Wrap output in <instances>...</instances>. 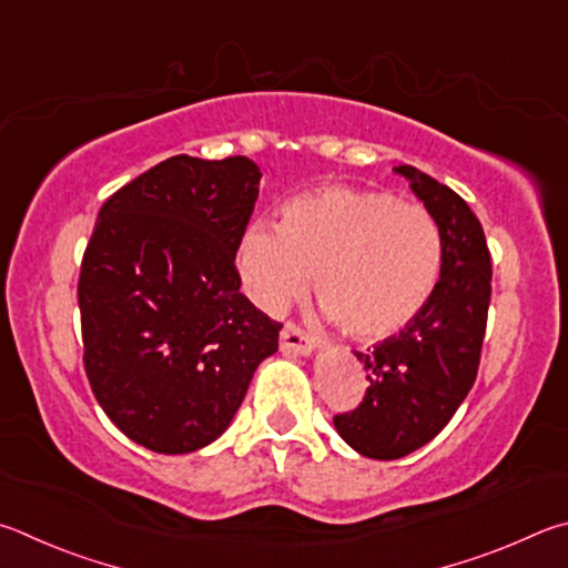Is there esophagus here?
<instances>
[{"label":"esophagus","instance_id":"obj_1","mask_svg":"<svg viewBox=\"0 0 568 568\" xmlns=\"http://www.w3.org/2000/svg\"><path fill=\"white\" fill-rule=\"evenodd\" d=\"M281 347L285 353H295V355H311L317 347V337L307 335L301 325L295 323H285L281 329Z\"/></svg>","mask_w":568,"mask_h":568}]
</instances>
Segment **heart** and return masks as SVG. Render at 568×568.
<instances>
[{
  "instance_id": "heart-1",
  "label": "heart",
  "mask_w": 568,
  "mask_h": 568,
  "mask_svg": "<svg viewBox=\"0 0 568 568\" xmlns=\"http://www.w3.org/2000/svg\"><path fill=\"white\" fill-rule=\"evenodd\" d=\"M241 271L267 313L307 291L357 339L407 327L437 291L442 231L425 205L395 193L323 185L287 201L281 225L255 223L241 245Z\"/></svg>"
}]
</instances>
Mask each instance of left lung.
Returning a JSON list of instances; mask_svg holds the SVG:
<instances>
[{
  "instance_id": "obj_1",
  "label": "left lung",
  "mask_w": 568,
  "mask_h": 568,
  "mask_svg": "<svg viewBox=\"0 0 568 568\" xmlns=\"http://www.w3.org/2000/svg\"><path fill=\"white\" fill-rule=\"evenodd\" d=\"M442 231V275L425 311L367 353L369 387L333 417L349 447L399 459L437 437L477 379L491 297V255L467 201L415 166H399Z\"/></svg>"
}]
</instances>
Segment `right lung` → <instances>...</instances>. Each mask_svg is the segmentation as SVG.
I'll return each instance as SVG.
<instances>
[{"mask_svg": "<svg viewBox=\"0 0 568 568\" xmlns=\"http://www.w3.org/2000/svg\"><path fill=\"white\" fill-rule=\"evenodd\" d=\"M261 169L173 156L101 205L79 273L84 369L123 435L185 455L231 425L281 323L241 293L235 253Z\"/></svg>", "mask_w": 568, "mask_h": 568, "instance_id": "1", "label": "right lung"}]
</instances>
